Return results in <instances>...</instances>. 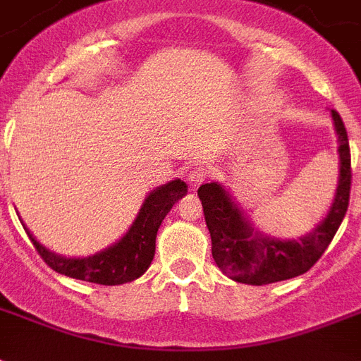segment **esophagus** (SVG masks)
Returning a JSON list of instances; mask_svg holds the SVG:
<instances>
[{
	"mask_svg": "<svg viewBox=\"0 0 361 361\" xmlns=\"http://www.w3.org/2000/svg\"><path fill=\"white\" fill-rule=\"evenodd\" d=\"M207 178H209V169H207V166H195V169L189 172V176H187V181H189V185L192 187V189H196V187L200 185V183H204Z\"/></svg>",
	"mask_w": 361,
	"mask_h": 361,
	"instance_id": "34e87169",
	"label": "esophagus"
}]
</instances>
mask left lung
<instances>
[{
  "mask_svg": "<svg viewBox=\"0 0 361 361\" xmlns=\"http://www.w3.org/2000/svg\"><path fill=\"white\" fill-rule=\"evenodd\" d=\"M332 118L339 142L338 192L326 219L300 241H280L256 233L219 183L200 185L198 198L211 235V254L231 280L250 286L289 280L310 271L332 243L347 213L353 183L347 130L338 111L332 109Z\"/></svg>",
  "mask_w": 361,
  "mask_h": 361,
  "instance_id": "1",
  "label": "left lung"
}]
</instances>
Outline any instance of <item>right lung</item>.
Segmentation results:
<instances>
[{
  "instance_id": "right-lung-1",
  "label": "right lung",
  "mask_w": 361,
  "mask_h": 361,
  "mask_svg": "<svg viewBox=\"0 0 361 361\" xmlns=\"http://www.w3.org/2000/svg\"><path fill=\"white\" fill-rule=\"evenodd\" d=\"M185 192L187 185L181 180H174L166 185L157 187L145 200L133 226L116 245L94 256L81 257V259L57 256L48 248H44L29 233L27 228L25 231L33 247L37 248L38 256L59 274L83 280V282L99 283V286H120L145 274L146 269L150 267L155 254V237H157L161 222L176 202L180 200L181 196H185Z\"/></svg>"
}]
</instances>
